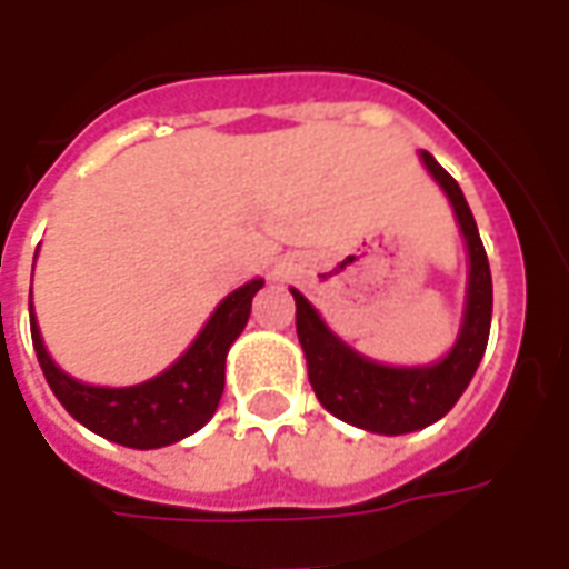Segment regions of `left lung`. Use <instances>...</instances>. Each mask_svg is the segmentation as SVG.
I'll return each instance as SVG.
<instances>
[{
  "instance_id": "8db88e82",
  "label": "left lung",
  "mask_w": 569,
  "mask_h": 569,
  "mask_svg": "<svg viewBox=\"0 0 569 569\" xmlns=\"http://www.w3.org/2000/svg\"><path fill=\"white\" fill-rule=\"evenodd\" d=\"M420 158L451 200L453 216L460 222L469 249L466 313L451 353L420 369H393L371 362L359 357L357 350H350L341 338H335L329 326L320 320V313L310 308L308 298L292 289L298 341L308 357V378L320 406L345 423L381 436L415 432L445 418L472 381L490 335L493 286H490L488 252L481 247L472 210L460 186L453 182V176L429 151H423Z\"/></svg>"
}]
</instances>
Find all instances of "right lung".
<instances>
[{"label":"right lung","instance_id":"1","mask_svg":"<svg viewBox=\"0 0 569 569\" xmlns=\"http://www.w3.org/2000/svg\"><path fill=\"white\" fill-rule=\"evenodd\" d=\"M261 286L264 280H252L234 289L212 310L194 345L170 369L137 387H91L57 369L54 359L44 350L30 305L32 347L48 387L79 423L128 448H140V451L163 448L198 432L216 415L224 390L228 347L243 332L252 310V296Z\"/></svg>","mask_w":569,"mask_h":569}]
</instances>
